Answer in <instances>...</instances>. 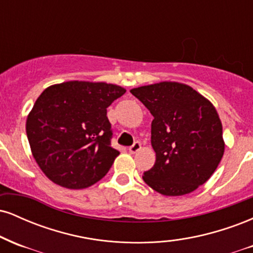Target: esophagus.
Masks as SVG:
<instances>
[{
    "label": "esophagus",
    "mask_w": 253,
    "mask_h": 253,
    "mask_svg": "<svg viewBox=\"0 0 253 253\" xmlns=\"http://www.w3.org/2000/svg\"><path fill=\"white\" fill-rule=\"evenodd\" d=\"M140 149H141V144L139 143V141H135V143L133 144L132 146L128 147V151L130 153H136Z\"/></svg>",
    "instance_id": "34e87169"
}]
</instances>
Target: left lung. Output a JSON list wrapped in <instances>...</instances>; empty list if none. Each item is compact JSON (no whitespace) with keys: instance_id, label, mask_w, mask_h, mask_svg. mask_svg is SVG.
Returning <instances> with one entry per match:
<instances>
[{"instance_id":"8db88e82","label":"left lung","mask_w":253,"mask_h":253,"mask_svg":"<svg viewBox=\"0 0 253 253\" xmlns=\"http://www.w3.org/2000/svg\"><path fill=\"white\" fill-rule=\"evenodd\" d=\"M151 114L156 163L143 179L157 193L181 196L206 183L225 151L216 109L187 84L161 82L130 90Z\"/></svg>"}]
</instances>
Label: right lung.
Segmentation results:
<instances>
[{
  "instance_id": "1",
  "label": "right lung",
  "mask_w": 253,
  "mask_h": 253,
  "mask_svg": "<svg viewBox=\"0 0 253 253\" xmlns=\"http://www.w3.org/2000/svg\"><path fill=\"white\" fill-rule=\"evenodd\" d=\"M125 92L115 84L70 81L37 98L26 133L32 155L52 182L83 189L106 176L120 153L110 146L107 108Z\"/></svg>"
}]
</instances>
